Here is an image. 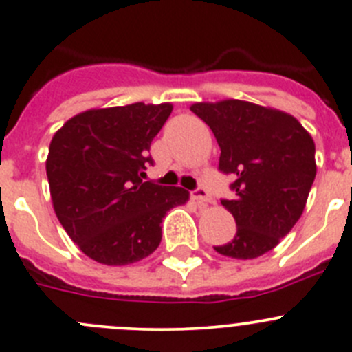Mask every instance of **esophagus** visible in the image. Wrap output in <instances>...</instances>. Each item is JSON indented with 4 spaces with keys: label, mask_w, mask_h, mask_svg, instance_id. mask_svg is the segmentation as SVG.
<instances>
[{
    "label": "esophagus",
    "mask_w": 352,
    "mask_h": 352,
    "mask_svg": "<svg viewBox=\"0 0 352 352\" xmlns=\"http://www.w3.org/2000/svg\"><path fill=\"white\" fill-rule=\"evenodd\" d=\"M191 196L199 206H205L206 203H210V199H212L210 198V192L206 191L205 187H198V189H195V191L191 192Z\"/></svg>",
    "instance_id": "34e87169"
}]
</instances>
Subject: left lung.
<instances>
[{
	"label": "left lung",
	"mask_w": 352,
	"mask_h": 352,
	"mask_svg": "<svg viewBox=\"0 0 352 352\" xmlns=\"http://www.w3.org/2000/svg\"><path fill=\"white\" fill-rule=\"evenodd\" d=\"M201 118L221 147L219 170L232 175L236 236L213 246L232 258H257L272 250L300 219L316 177L313 137L292 114L246 100L198 102Z\"/></svg>",
	"instance_id": "left-lung-1"
}]
</instances>
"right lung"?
I'll return each mask as SVG.
<instances>
[{"label": "right lung", "instance_id": "right-lung-1", "mask_svg": "<svg viewBox=\"0 0 352 352\" xmlns=\"http://www.w3.org/2000/svg\"><path fill=\"white\" fill-rule=\"evenodd\" d=\"M172 109L168 102L90 109L55 131L47 157L55 215L95 262L146 258L160 246L166 212L189 199L182 187L144 182L151 142Z\"/></svg>", "mask_w": 352, "mask_h": 352}]
</instances>
